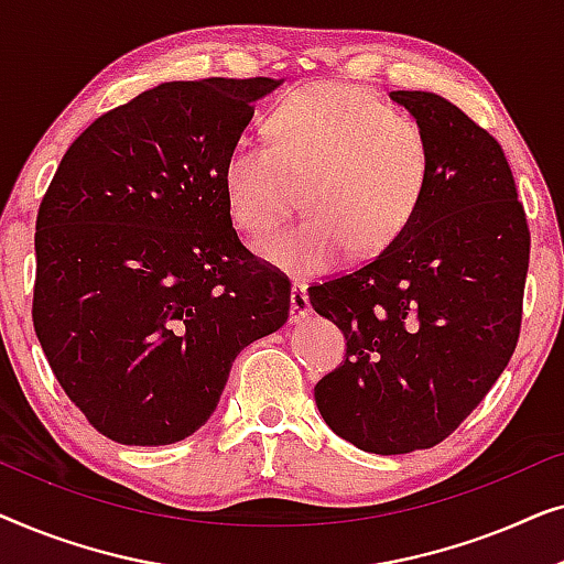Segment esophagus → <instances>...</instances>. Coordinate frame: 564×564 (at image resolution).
<instances>
[{"instance_id":"34e87169","label":"esophagus","mask_w":564,"mask_h":564,"mask_svg":"<svg viewBox=\"0 0 564 564\" xmlns=\"http://www.w3.org/2000/svg\"><path fill=\"white\" fill-rule=\"evenodd\" d=\"M290 303H292V305H290V321H292V323L305 321L307 315H311V300H307V292H305V284H303V282L292 284Z\"/></svg>"}]
</instances>
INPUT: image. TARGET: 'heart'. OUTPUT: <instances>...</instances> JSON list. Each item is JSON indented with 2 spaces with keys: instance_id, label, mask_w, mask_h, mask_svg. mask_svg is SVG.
I'll return each instance as SVG.
<instances>
[{
  "instance_id": "obj_1",
  "label": "heart",
  "mask_w": 564,
  "mask_h": 564,
  "mask_svg": "<svg viewBox=\"0 0 564 564\" xmlns=\"http://www.w3.org/2000/svg\"><path fill=\"white\" fill-rule=\"evenodd\" d=\"M431 149L395 107L351 84H313L269 115V143L241 138L223 161L230 218L267 234L305 182V218L267 236L257 251L305 280L346 253L372 257L411 226L426 197Z\"/></svg>"
}]
</instances>
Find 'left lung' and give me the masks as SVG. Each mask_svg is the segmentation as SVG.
<instances>
[{"label":"left lung","mask_w":564,"mask_h":564,"mask_svg":"<svg viewBox=\"0 0 564 564\" xmlns=\"http://www.w3.org/2000/svg\"><path fill=\"white\" fill-rule=\"evenodd\" d=\"M431 149L411 226L357 272L307 290L346 336L315 384L330 431L372 454L429 449L503 372L519 341L527 215L496 138L434 91H390Z\"/></svg>","instance_id":"8db88e82"}]
</instances>
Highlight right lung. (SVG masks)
<instances>
[{"instance_id":"right-lung-1","label":"right lung","mask_w":564,"mask_h":564,"mask_svg":"<svg viewBox=\"0 0 564 564\" xmlns=\"http://www.w3.org/2000/svg\"><path fill=\"white\" fill-rule=\"evenodd\" d=\"M284 79L159 84L61 159L35 223L33 323L72 403L128 446L205 426L241 349L288 323L290 282L253 259L223 161Z\"/></svg>"}]
</instances>
